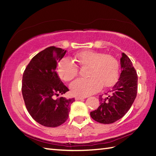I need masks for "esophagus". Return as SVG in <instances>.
Returning a JSON list of instances; mask_svg holds the SVG:
<instances>
[{"label":"esophagus","mask_w":156,"mask_h":156,"mask_svg":"<svg viewBox=\"0 0 156 156\" xmlns=\"http://www.w3.org/2000/svg\"><path fill=\"white\" fill-rule=\"evenodd\" d=\"M87 96H76L75 99L76 100H81V99H84L86 98Z\"/></svg>","instance_id":"esophagus-1"}]
</instances>
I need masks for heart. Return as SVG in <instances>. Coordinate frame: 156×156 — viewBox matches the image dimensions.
<instances>
[{
  "instance_id": "b5f03b06",
  "label": "heart",
  "mask_w": 156,
  "mask_h": 156,
  "mask_svg": "<svg viewBox=\"0 0 156 156\" xmlns=\"http://www.w3.org/2000/svg\"><path fill=\"white\" fill-rule=\"evenodd\" d=\"M75 59L81 67H88L87 78H79L70 84L74 95L86 96L95 93L102 87L114 85L120 76L119 62L110 54L85 50L77 53ZM58 73L65 82L73 80L78 73V67L68 59L60 60L58 65Z\"/></svg>"
}]
</instances>
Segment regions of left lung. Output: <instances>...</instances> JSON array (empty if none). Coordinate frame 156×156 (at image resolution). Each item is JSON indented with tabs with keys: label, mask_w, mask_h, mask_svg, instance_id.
Masks as SVG:
<instances>
[{
	"label": "left lung",
	"mask_w": 156,
	"mask_h": 156,
	"mask_svg": "<svg viewBox=\"0 0 156 156\" xmlns=\"http://www.w3.org/2000/svg\"><path fill=\"white\" fill-rule=\"evenodd\" d=\"M119 80L112 90L99 96L100 106L90 113L96 122L112 124L122 118L130 109L137 96L138 75L133 64L125 53L120 58Z\"/></svg>",
	"instance_id": "1"
}]
</instances>
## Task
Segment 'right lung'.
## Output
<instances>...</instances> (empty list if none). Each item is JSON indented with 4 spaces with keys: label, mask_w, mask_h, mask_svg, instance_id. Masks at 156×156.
Wrapping results in <instances>:
<instances>
[{
    "label": "right lung",
    "mask_w": 156,
    "mask_h": 156,
    "mask_svg": "<svg viewBox=\"0 0 156 156\" xmlns=\"http://www.w3.org/2000/svg\"><path fill=\"white\" fill-rule=\"evenodd\" d=\"M66 52L58 47H47L33 57L23 73L22 94L26 108L34 120L47 127L64 123L74 102V98H55L69 91L56 72Z\"/></svg>",
    "instance_id": "right-lung-1"
}]
</instances>
